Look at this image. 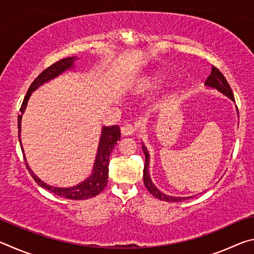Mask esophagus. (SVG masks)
<instances>
[{"mask_svg":"<svg viewBox=\"0 0 254 254\" xmlns=\"http://www.w3.org/2000/svg\"><path fill=\"white\" fill-rule=\"evenodd\" d=\"M135 131H136V127H133L130 123L124 124V126L121 127V133L123 135H132L134 134Z\"/></svg>","mask_w":254,"mask_h":254,"instance_id":"obj_1","label":"esophagus"}]
</instances>
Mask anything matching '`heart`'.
I'll list each match as a JSON object with an SVG mask.
<instances>
[{"mask_svg": "<svg viewBox=\"0 0 254 254\" xmlns=\"http://www.w3.org/2000/svg\"><path fill=\"white\" fill-rule=\"evenodd\" d=\"M167 79H168V76H167L165 72L156 71V72H152L151 75L148 76L147 78L144 79L142 86L144 88L156 89V88L161 87V86L166 83Z\"/></svg>", "mask_w": 254, "mask_h": 254, "instance_id": "1", "label": "heart"}]
</instances>
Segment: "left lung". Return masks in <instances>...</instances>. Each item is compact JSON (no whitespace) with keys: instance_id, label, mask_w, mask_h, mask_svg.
I'll return each instance as SVG.
<instances>
[{"instance_id":"left-lung-1","label":"left lung","mask_w":254,"mask_h":254,"mask_svg":"<svg viewBox=\"0 0 254 254\" xmlns=\"http://www.w3.org/2000/svg\"><path fill=\"white\" fill-rule=\"evenodd\" d=\"M205 85L207 86V87H212V88L217 89L218 92L222 93V94H224L225 96L229 97L231 101L235 102L233 92H232V89L230 87L229 83H227V80L225 79V77L223 76L222 72L218 70L216 67H214V66L212 67V72H210V75L207 77V79H206ZM142 150H143V153H144V156H145L144 169H143V183H144L145 188L148 189L150 194L153 195L154 197H156V198L160 199V200L175 201V203H178V201H183V200H186L188 198H191V196L190 197L169 196V195L163 194L162 191L159 190V189L153 185L151 178H150V174H149L150 157H149V152H148L147 148H145V145H142Z\"/></svg>"}]
</instances>
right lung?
<instances>
[{
    "mask_svg": "<svg viewBox=\"0 0 254 254\" xmlns=\"http://www.w3.org/2000/svg\"><path fill=\"white\" fill-rule=\"evenodd\" d=\"M75 59L76 57H68L65 59H60L59 62L53 64L50 67H48L47 69L42 71L41 74L32 81V84L30 85V87L27 92V95L24 96L22 105H21V109H20L21 114L18 117L19 140H20V145H21V150H22V153H24V151H23L22 143H21V139H20L21 120H22V115L24 113L25 107H27L28 101L30 96H31L32 92L36 91L39 86L46 83V81H49L50 79L55 78V77L59 76L62 72L74 67ZM120 137H121V132H120L119 126L103 127L100 143H98L97 154H96L95 162H94V167H93V173L87 179L84 180V182H81L78 185H76L74 187L60 188V187H54V186H50V185H47L33 174V171L29 168L28 163H25V166H27L29 173L32 176L34 182H36L42 188H46L47 190L54 192L55 195L63 197V198L72 199V200L92 198V197L100 194L103 189L106 187L107 179H109L110 156H111L112 150L114 149L115 144H117L118 141L120 140ZM23 158L25 160V156H23Z\"/></svg>",
    "mask_w": 254,
    "mask_h": 254,
    "instance_id": "1",
    "label": "right lung"
}]
</instances>
